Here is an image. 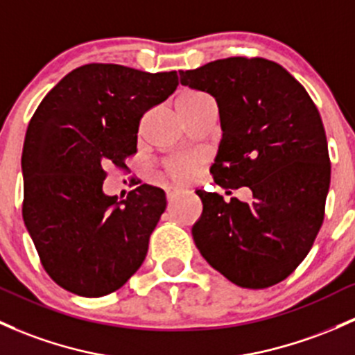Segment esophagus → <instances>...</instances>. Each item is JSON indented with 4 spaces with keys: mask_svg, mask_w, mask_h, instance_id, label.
Instances as JSON below:
<instances>
[{
    "mask_svg": "<svg viewBox=\"0 0 355 355\" xmlns=\"http://www.w3.org/2000/svg\"><path fill=\"white\" fill-rule=\"evenodd\" d=\"M181 193H184V191H182V189H179V188H171V189H167V201H169V203H171V201L176 200V198H178Z\"/></svg>",
    "mask_w": 355,
    "mask_h": 355,
    "instance_id": "34e87169",
    "label": "esophagus"
}]
</instances>
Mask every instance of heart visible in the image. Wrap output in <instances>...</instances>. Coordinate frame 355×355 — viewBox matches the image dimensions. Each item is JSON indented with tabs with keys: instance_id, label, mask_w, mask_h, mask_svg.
I'll use <instances>...</instances> for the list:
<instances>
[{
	"instance_id": "heart-1",
	"label": "heart",
	"mask_w": 355,
	"mask_h": 355,
	"mask_svg": "<svg viewBox=\"0 0 355 355\" xmlns=\"http://www.w3.org/2000/svg\"><path fill=\"white\" fill-rule=\"evenodd\" d=\"M201 98H205V94L201 93H186L179 98L176 106H178V112H184L188 110L189 106H193L194 103L200 101ZM201 161L200 155H176V157H171L169 161L164 164V171L171 179L179 182H184L189 181V179L194 178V174L200 171Z\"/></svg>"
}]
</instances>
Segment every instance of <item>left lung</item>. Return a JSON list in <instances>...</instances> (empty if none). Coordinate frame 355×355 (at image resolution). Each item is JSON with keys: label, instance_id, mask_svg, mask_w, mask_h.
I'll return each mask as SVG.
<instances>
[{"label": "left lung", "instance_id": "obj_1", "mask_svg": "<svg viewBox=\"0 0 355 355\" xmlns=\"http://www.w3.org/2000/svg\"><path fill=\"white\" fill-rule=\"evenodd\" d=\"M179 76L218 103L223 140L209 171L215 182L249 186L254 196L250 205L227 203L196 191L203 215L194 243L234 284L281 283L310 252L325 218L330 157L318 110L283 66L262 57H227Z\"/></svg>", "mask_w": 355, "mask_h": 355}]
</instances>
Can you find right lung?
<instances>
[{"label":"right lung","mask_w":355,"mask_h":355,"mask_svg":"<svg viewBox=\"0 0 355 355\" xmlns=\"http://www.w3.org/2000/svg\"><path fill=\"white\" fill-rule=\"evenodd\" d=\"M178 85L176 71L86 64L60 79L33 113L21 154V213L45 272L60 288L98 298L142 266L166 194L140 184L121 201L106 196L105 167H127L144 113Z\"/></svg>","instance_id":"1"}]
</instances>
